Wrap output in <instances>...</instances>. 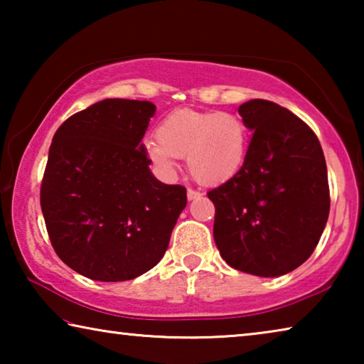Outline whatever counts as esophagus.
<instances>
[{"label":"esophagus","instance_id":"obj_1","mask_svg":"<svg viewBox=\"0 0 364 364\" xmlns=\"http://www.w3.org/2000/svg\"><path fill=\"white\" fill-rule=\"evenodd\" d=\"M199 197H202V193H199V191H194V189H188V200H194V199H199Z\"/></svg>","mask_w":364,"mask_h":364}]
</instances>
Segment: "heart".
Instances as JSON below:
<instances>
[{
  "instance_id": "obj_1",
  "label": "heart",
  "mask_w": 364,
  "mask_h": 364,
  "mask_svg": "<svg viewBox=\"0 0 364 364\" xmlns=\"http://www.w3.org/2000/svg\"><path fill=\"white\" fill-rule=\"evenodd\" d=\"M159 139L144 143L146 156L164 175H175L178 157L205 186L232 180L245 164L249 134L242 119L230 112L178 109L160 122Z\"/></svg>"
}]
</instances>
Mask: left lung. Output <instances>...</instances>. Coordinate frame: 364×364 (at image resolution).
<instances>
[{
	"instance_id": "8db88e82",
	"label": "left lung",
	"mask_w": 364,
	"mask_h": 364,
	"mask_svg": "<svg viewBox=\"0 0 364 364\" xmlns=\"http://www.w3.org/2000/svg\"><path fill=\"white\" fill-rule=\"evenodd\" d=\"M254 133L241 171L208 191L213 239L230 267L278 278L308 260L329 217L324 154L291 110L264 100L237 109Z\"/></svg>"
}]
</instances>
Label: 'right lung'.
I'll use <instances>...</instances> for the list:
<instances>
[{
  "label": "right lung",
  "mask_w": 364,
  "mask_h": 364,
  "mask_svg": "<svg viewBox=\"0 0 364 364\" xmlns=\"http://www.w3.org/2000/svg\"><path fill=\"white\" fill-rule=\"evenodd\" d=\"M149 101L104 100L73 114L49 147L41 212L51 244L85 278L117 282L162 260L186 189L152 175L141 143Z\"/></svg>",
  "instance_id": "obj_1"
}]
</instances>
